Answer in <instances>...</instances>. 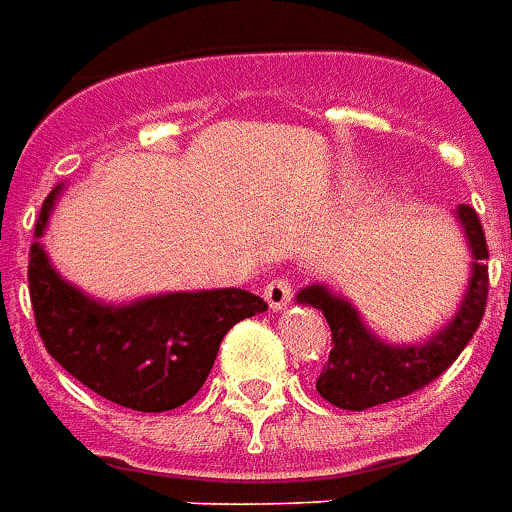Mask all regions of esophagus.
I'll return each instance as SVG.
<instances>
[{"label":"esophagus","mask_w":512,"mask_h":512,"mask_svg":"<svg viewBox=\"0 0 512 512\" xmlns=\"http://www.w3.org/2000/svg\"><path fill=\"white\" fill-rule=\"evenodd\" d=\"M292 281L289 278H273V281H267L264 286V300H267V306L278 311V308L289 306V300H292Z\"/></svg>","instance_id":"esophagus-1"}]
</instances>
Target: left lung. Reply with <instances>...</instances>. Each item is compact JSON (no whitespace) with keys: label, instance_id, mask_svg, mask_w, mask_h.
<instances>
[{"label":"left lung","instance_id":"obj_1","mask_svg":"<svg viewBox=\"0 0 512 512\" xmlns=\"http://www.w3.org/2000/svg\"><path fill=\"white\" fill-rule=\"evenodd\" d=\"M458 223L469 239L471 278L458 314L444 331L424 344H386L366 328L350 300L333 295L328 286L314 284L297 292V303L317 308L331 325V355L317 378V391L344 411H366L383 402L400 400L447 372L452 361L477 333L488 300V245L482 223L471 206H458Z\"/></svg>","mask_w":512,"mask_h":512}]
</instances>
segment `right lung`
Returning a JSON list of instances; mask_svg holds the SVG:
<instances>
[{
	"mask_svg": "<svg viewBox=\"0 0 512 512\" xmlns=\"http://www.w3.org/2000/svg\"><path fill=\"white\" fill-rule=\"evenodd\" d=\"M54 187L43 201L35 239L43 237ZM30 300L46 350L68 375L104 400L162 413L192 400L215 364L220 342L239 320L267 311L245 289L170 292L107 306L63 281L41 242L30 248Z\"/></svg>",
	"mask_w": 512,
	"mask_h": 512,
	"instance_id": "1",
	"label": "right lung"
}]
</instances>
